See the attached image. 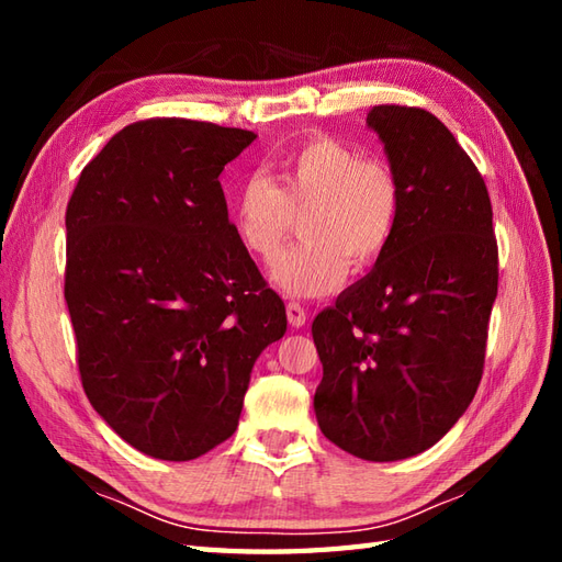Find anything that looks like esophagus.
Wrapping results in <instances>:
<instances>
[{
	"label": "esophagus",
	"instance_id": "1",
	"mask_svg": "<svg viewBox=\"0 0 562 562\" xmlns=\"http://www.w3.org/2000/svg\"><path fill=\"white\" fill-rule=\"evenodd\" d=\"M288 321H290L292 328H302V326L306 324L304 306L296 304V302H290V304H288Z\"/></svg>",
	"mask_w": 562,
	"mask_h": 562
}]
</instances>
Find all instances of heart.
<instances>
[{
    "mask_svg": "<svg viewBox=\"0 0 562 562\" xmlns=\"http://www.w3.org/2000/svg\"><path fill=\"white\" fill-rule=\"evenodd\" d=\"M401 183L381 159L336 137H312L284 154L274 181L250 176L234 200V226L258 260L280 254L302 217L306 241L270 268L274 288L290 296L336 292L355 272L386 256L401 222Z\"/></svg>",
    "mask_w": 562,
    "mask_h": 562,
    "instance_id": "b5f03b06",
    "label": "heart"
}]
</instances>
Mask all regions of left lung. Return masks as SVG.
Wrapping results in <instances>:
<instances>
[{"label": "left lung", "instance_id": "obj_1", "mask_svg": "<svg viewBox=\"0 0 562 562\" xmlns=\"http://www.w3.org/2000/svg\"><path fill=\"white\" fill-rule=\"evenodd\" d=\"M367 127L401 183V222L386 256L314 318V411L342 451L401 461L437 445L481 384L497 241L483 176L445 123L374 105Z\"/></svg>", "mask_w": 562, "mask_h": 562}]
</instances>
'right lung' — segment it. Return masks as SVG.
<instances>
[{"instance_id":"1","label":"right lung","mask_w":562,"mask_h":562,"mask_svg":"<svg viewBox=\"0 0 562 562\" xmlns=\"http://www.w3.org/2000/svg\"><path fill=\"white\" fill-rule=\"evenodd\" d=\"M254 139L183 117L133 123L69 198L65 300L81 384L154 459L190 461L229 439L256 360L288 330L220 183Z\"/></svg>"}]
</instances>
